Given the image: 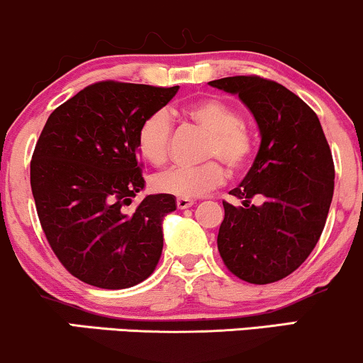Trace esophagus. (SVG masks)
<instances>
[{"label":"esophagus","instance_id":"34e87169","mask_svg":"<svg viewBox=\"0 0 363 363\" xmlns=\"http://www.w3.org/2000/svg\"><path fill=\"white\" fill-rule=\"evenodd\" d=\"M195 203V200L191 199H185V197H178L177 199V207L178 208H189Z\"/></svg>","mask_w":363,"mask_h":363}]
</instances>
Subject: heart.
Instances as JSON below:
<instances>
[{
  "instance_id": "obj_1",
  "label": "heart",
  "mask_w": 363,
  "mask_h": 363,
  "mask_svg": "<svg viewBox=\"0 0 363 363\" xmlns=\"http://www.w3.org/2000/svg\"><path fill=\"white\" fill-rule=\"evenodd\" d=\"M183 113L202 130L208 132L206 161L199 166H177L156 174L152 186L177 197H200L223 185L228 178L223 161L234 173L242 172L255 155V134L241 118L236 106L223 98H203L183 108ZM173 117L169 110L160 108L149 113L138 130V147L149 163L160 166L169 156L173 138ZM221 161L219 162L218 160Z\"/></svg>"
}]
</instances>
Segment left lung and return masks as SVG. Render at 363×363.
<instances>
[{
	"label": "left lung",
	"mask_w": 363,
	"mask_h": 363,
	"mask_svg": "<svg viewBox=\"0 0 363 363\" xmlns=\"http://www.w3.org/2000/svg\"><path fill=\"white\" fill-rule=\"evenodd\" d=\"M208 84L236 93L262 134L253 166L229 191L242 206L223 202L217 248L238 279L277 282L308 259L325 229L335 190L330 144L314 110L277 81L250 74Z\"/></svg>",
	"instance_id": "8db88e82"
}]
</instances>
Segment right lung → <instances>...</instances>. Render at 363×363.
<instances>
[{
  "mask_svg": "<svg viewBox=\"0 0 363 363\" xmlns=\"http://www.w3.org/2000/svg\"><path fill=\"white\" fill-rule=\"evenodd\" d=\"M178 88L98 81L47 118L30 161L38 220L62 267L81 282L127 289L155 272L163 251V217L173 195H147L138 130Z\"/></svg>",
  "mask_w": 363,
  "mask_h": 363,
  "instance_id": "obj_1",
  "label": "right lung"
}]
</instances>
